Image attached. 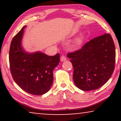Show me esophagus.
I'll list each match as a JSON object with an SVG mask.
<instances>
[{
    "label": "esophagus",
    "mask_w": 121,
    "mask_h": 121,
    "mask_svg": "<svg viewBox=\"0 0 121 121\" xmlns=\"http://www.w3.org/2000/svg\"><path fill=\"white\" fill-rule=\"evenodd\" d=\"M66 59H67V58H66V57H65V56H61L60 57V60L62 61V62H64V61L66 60Z\"/></svg>",
    "instance_id": "obj_1"
}]
</instances>
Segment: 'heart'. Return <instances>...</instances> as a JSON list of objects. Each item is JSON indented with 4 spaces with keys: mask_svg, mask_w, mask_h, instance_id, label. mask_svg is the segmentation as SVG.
<instances>
[{
    "mask_svg": "<svg viewBox=\"0 0 121 121\" xmlns=\"http://www.w3.org/2000/svg\"><path fill=\"white\" fill-rule=\"evenodd\" d=\"M76 34H77V32H73L70 34V35L69 36H70V37H73V36L75 35ZM85 39H86V36L84 34L80 35V36H78V37L77 39H76L74 41L73 43V44L74 47H76V48L80 47V46L82 44V43H84Z\"/></svg>",
    "mask_w": 121,
    "mask_h": 121,
    "instance_id": "obj_1",
    "label": "heart"
}]
</instances>
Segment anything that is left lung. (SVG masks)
Instances as JSON below:
<instances>
[{"instance_id":"8db88e82","label":"left lung","mask_w":121,"mask_h":121,"mask_svg":"<svg viewBox=\"0 0 121 121\" xmlns=\"http://www.w3.org/2000/svg\"><path fill=\"white\" fill-rule=\"evenodd\" d=\"M74 68L73 80L83 91L103 86L115 69L116 49L113 39L105 34L86 43L82 49L68 53Z\"/></svg>"}]
</instances>
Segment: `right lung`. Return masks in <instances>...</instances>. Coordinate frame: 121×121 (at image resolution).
<instances>
[{
  "mask_svg": "<svg viewBox=\"0 0 121 121\" xmlns=\"http://www.w3.org/2000/svg\"><path fill=\"white\" fill-rule=\"evenodd\" d=\"M11 41L9 51V63L15 82L28 93L41 95L50 90L53 82V72L58 65L60 54L49 56L40 51L28 52L22 46L24 29Z\"/></svg>",
  "mask_w": 121,
  "mask_h": 121,
  "instance_id": "obj_1",
  "label": "right lung"
}]
</instances>
